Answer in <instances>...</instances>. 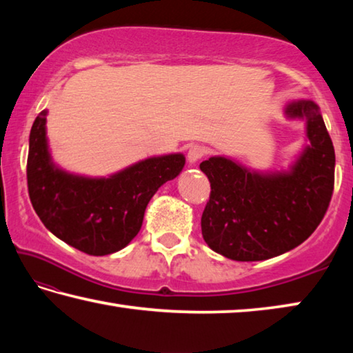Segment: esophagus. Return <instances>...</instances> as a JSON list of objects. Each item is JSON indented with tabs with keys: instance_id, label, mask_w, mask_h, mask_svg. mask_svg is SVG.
I'll return each instance as SVG.
<instances>
[{
	"instance_id": "esophagus-1",
	"label": "esophagus",
	"mask_w": 353,
	"mask_h": 353,
	"mask_svg": "<svg viewBox=\"0 0 353 353\" xmlns=\"http://www.w3.org/2000/svg\"><path fill=\"white\" fill-rule=\"evenodd\" d=\"M205 154H207V151H205L204 146L194 145V146H191V148L188 149L187 159H188V162H190L191 165H194L196 162H198V160H201L202 157H204Z\"/></svg>"
}]
</instances>
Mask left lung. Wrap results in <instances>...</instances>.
I'll return each instance as SVG.
<instances>
[{
	"label": "left lung",
	"mask_w": 353,
	"mask_h": 353,
	"mask_svg": "<svg viewBox=\"0 0 353 353\" xmlns=\"http://www.w3.org/2000/svg\"><path fill=\"white\" fill-rule=\"evenodd\" d=\"M288 119L305 121L307 145L286 170L259 171L225 155L199 165L212 187L201 227L208 248L236 261H260L297 248L330 204L334 149L312 99L290 101Z\"/></svg>",
	"instance_id": "8db88e82"
}]
</instances>
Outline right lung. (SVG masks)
I'll return each mask as SVG.
<instances>
[{
    "label": "right lung",
    "mask_w": 353,
    "mask_h": 353,
    "mask_svg": "<svg viewBox=\"0 0 353 353\" xmlns=\"http://www.w3.org/2000/svg\"><path fill=\"white\" fill-rule=\"evenodd\" d=\"M46 115L39 113L29 134L28 190L35 213L52 235L82 252H118L140 232L155 191L181 174L185 155H154L107 177L74 174L51 157Z\"/></svg>",
    "instance_id": "add662e5"
}]
</instances>
